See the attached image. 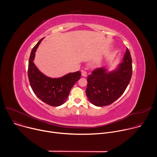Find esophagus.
<instances>
[{
  "mask_svg": "<svg viewBox=\"0 0 157 157\" xmlns=\"http://www.w3.org/2000/svg\"><path fill=\"white\" fill-rule=\"evenodd\" d=\"M81 75L83 77H86L87 76V73L85 71H81Z\"/></svg>",
  "mask_w": 157,
  "mask_h": 157,
  "instance_id": "esophagus-1",
  "label": "esophagus"
}]
</instances>
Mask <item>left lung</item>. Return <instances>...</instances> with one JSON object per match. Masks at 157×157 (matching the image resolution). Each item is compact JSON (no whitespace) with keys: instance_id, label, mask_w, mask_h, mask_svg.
I'll return each instance as SVG.
<instances>
[{"instance_id":"8db88e82","label":"left lung","mask_w":157,"mask_h":157,"mask_svg":"<svg viewBox=\"0 0 157 157\" xmlns=\"http://www.w3.org/2000/svg\"><path fill=\"white\" fill-rule=\"evenodd\" d=\"M132 75V58L127 48L116 68L108 71L104 67L98 68L87 77L86 96L96 106L110 105L124 93Z\"/></svg>"}]
</instances>
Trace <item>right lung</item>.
<instances>
[{
  "label": "right lung",
  "instance_id": "right-lung-1",
  "mask_svg": "<svg viewBox=\"0 0 157 157\" xmlns=\"http://www.w3.org/2000/svg\"><path fill=\"white\" fill-rule=\"evenodd\" d=\"M43 39L41 38L32 49L29 62L28 76L35 95L51 106H59L67 100L74 84L81 78L80 71L70 73L62 77L52 78L44 75L35 66V52Z\"/></svg>",
  "mask_w": 157,
  "mask_h": 157
}]
</instances>
